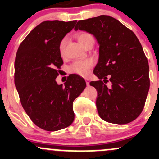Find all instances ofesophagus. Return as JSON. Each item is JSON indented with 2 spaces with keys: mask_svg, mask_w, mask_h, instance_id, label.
<instances>
[{
  "mask_svg": "<svg viewBox=\"0 0 159 159\" xmlns=\"http://www.w3.org/2000/svg\"><path fill=\"white\" fill-rule=\"evenodd\" d=\"M85 81H86V84H87V85H89V82H90L89 78H85Z\"/></svg>",
  "mask_w": 159,
  "mask_h": 159,
  "instance_id": "obj_1",
  "label": "esophagus"
}]
</instances>
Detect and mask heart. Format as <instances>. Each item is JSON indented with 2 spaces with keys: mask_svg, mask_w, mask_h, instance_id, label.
I'll use <instances>...</instances> for the list:
<instances>
[{
  "mask_svg": "<svg viewBox=\"0 0 159 159\" xmlns=\"http://www.w3.org/2000/svg\"><path fill=\"white\" fill-rule=\"evenodd\" d=\"M78 39L79 42L85 47L89 41L94 39L92 35L87 32H81L78 34ZM66 38H63L59 44V53L61 56L64 57L65 54V47H66ZM94 62L91 59H87V60L75 61L73 64L70 66V71L73 74L80 75L82 77H86L90 74L91 68L94 66Z\"/></svg>",
  "mask_w": 159,
  "mask_h": 159,
  "instance_id": "obj_1",
  "label": "heart"
}]
</instances>
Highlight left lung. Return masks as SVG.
Wrapping results in <instances>:
<instances>
[{"label":"left lung","mask_w":159,"mask_h":159,"mask_svg":"<svg viewBox=\"0 0 159 159\" xmlns=\"http://www.w3.org/2000/svg\"><path fill=\"white\" fill-rule=\"evenodd\" d=\"M78 29L94 35L99 44L98 62L93 72L100 80L90 82L98 91L99 116L113 124L134 121L143 110L150 86L148 62L138 38L107 15L79 20L75 28ZM108 81L110 88L106 85Z\"/></svg>","instance_id":"1"}]
</instances>
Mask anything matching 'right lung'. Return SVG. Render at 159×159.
<instances>
[{
  "mask_svg": "<svg viewBox=\"0 0 159 159\" xmlns=\"http://www.w3.org/2000/svg\"><path fill=\"white\" fill-rule=\"evenodd\" d=\"M76 22H42L20 43L16 54L14 84L20 103L30 120L45 131L71 125L73 102L86 87L84 78L75 74L64 86L55 81L63 65L59 44Z\"/></svg>",
  "mask_w": 159,
  "mask_h": 159,
  "instance_id": "add662e5",
  "label": "right lung"
}]
</instances>
